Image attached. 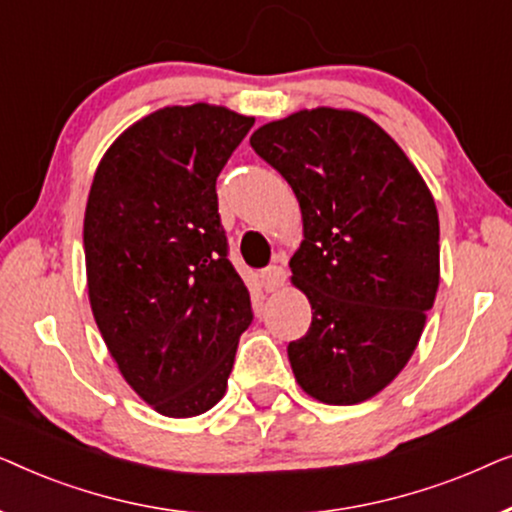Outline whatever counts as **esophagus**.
Wrapping results in <instances>:
<instances>
[{
	"mask_svg": "<svg viewBox=\"0 0 512 512\" xmlns=\"http://www.w3.org/2000/svg\"><path fill=\"white\" fill-rule=\"evenodd\" d=\"M261 282H263L265 291L282 289L284 282H286V270L282 268V265H270V268H265L261 272Z\"/></svg>",
	"mask_w": 512,
	"mask_h": 512,
	"instance_id": "34e87169",
	"label": "esophagus"
}]
</instances>
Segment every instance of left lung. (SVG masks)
Returning a JSON list of instances; mask_svg holds the SVG:
<instances>
[{"instance_id":"left-lung-1","label":"left lung","mask_w":512,"mask_h":512,"mask_svg":"<svg viewBox=\"0 0 512 512\" xmlns=\"http://www.w3.org/2000/svg\"><path fill=\"white\" fill-rule=\"evenodd\" d=\"M249 142L303 212L289 265L312 324L289 342L293 375L321 403L368 401L405 368L436 300L433 195L401 146L356 111H298Z\"/></svg>"}]
</instances>
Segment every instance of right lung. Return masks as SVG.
I'll use <instances>...</instances> for the list:
<instances>
[{
  "mask_svg": "<svg viewBox=\"0 0 512 512\" xmlns=\"http://www.w3.org/2000/svg\"><path fill=\"white\" fill-rule=\"evenodd\" d=\"M254 125L226 107H165L123 132L90 186L88 296L125 382L167 417L226 394L254 312L228 258L216 177Z\"/></svg>",
  "mask_w": 512,
  "mask_h": 512,
  "instance_id": "obj_1",
  "label": "right lung"
}]
</instances>
